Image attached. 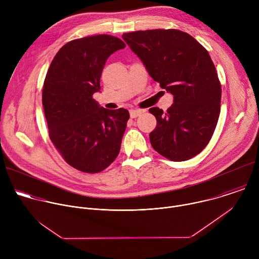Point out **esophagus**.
Segmentation results:
<instances>
[{
    "mask_svg": "<svg viewBox=\"0 0 259 259\" xmlns=\"http://www.w3.org/2000/svg\"><path fill=\"white\" fill-rule=\"evenodd\" d=\"M142 114V110L141 109H130V117L132 119L137 118L138 116H140Z\"/></svg>",
    "mask_w": 259,
    "mask_h": 259,
    "instance_id": "34e87169",
    "label": "esophagus"
}]
</instances>
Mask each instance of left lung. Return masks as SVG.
I'll use <instances>...</instances> for the list:
<instances>
[{"label":"left lung","mask_w":259,"mask_h":259,"mask_svg":"<svg viewBox=\"0 0 259 259\" xmlns=\"http://www.w3.org/2000/svg\"><path fill=\"white\" fill-rule=\"evenodd\" d=\"M122 36L154 81L173 95L167 112L150 108L157 119L150 134L152 146L174 162L194 158L209 143L220 114L221 87L208 51L178 29L137 30Z\"/></svg>","instance_id":"8db88e82"}]
</instances>
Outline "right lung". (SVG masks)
I'll list each match as a JSON object with an SVG mask.
<instances>
[{"instance_id": "add662e5", "label": "right lung", "mask_w": 259, "mask_h": 259, "mask_svg": "<svg viewBox=\"0 0 259 259\" xmlns=\"http://www.w3.org/2000/svg\"><path fill=\"white\" fill-rule=\"evenodd\" d=\"M125 47L109 34L73 40L61 47L47 71L42 102L49 137L65 162L82 172L104 170L120 153L129 112L106 109L92 96L100 91L106 59Z\"/></svg>"}]
</instances>
